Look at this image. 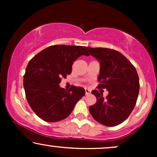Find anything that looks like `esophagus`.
Wrapping results in <instances>:
<instances>
[{"mask_svg":"<svg viewBox=\"0 0 157 157\" xmlns=\"http://www.w3.org/2000/svg\"><path fill=\"white\" fill-rule=\"evenodd\" d=\"M85 91H86V95L90 94H91V90L89 89H87V88H86V89H85Z\"/></svg>","mask_w":157,"mask_h":157,"instance_id":"obj_1","label":"esophagus"}]
</instances>
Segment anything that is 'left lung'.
Returning <instances> with one entry per match:
<instances>
[{
	"label": "left lung",
	"instance_id": "8db88e82",
	"mask_svg": "<svg viewBox=\"0 0 157 157\" xmlns=\"http://www.w3.org/2000/svg\"><path fill=\"white\" fill-rule=\"evenodd\" d=\"M87 51L100 62L99 89H106L109 94L94 90L97 102L90 106L92 117L109 127L121 124L134 109L140 91L136 68L120 52L107 48L86 47Z\"/></svg>",
	"mask_w": 157,
	"mask_h": 157
}]
</instances>
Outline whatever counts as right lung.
<instances>
[{"instance_id": "obj_1", "label": "right lung", "mask_w": 157, "mask_h": 157, "mask_svg": "<svg viewBox=\"0 0 157 157\" xmlns=\"http://www.w3.org/2000/svg\"><path fill=\"white\" fill-rule=\"evenodd\" d=\"M86 46L55 45L39 52L29 62L23 76L26 100L37 117L49 122L69 116L84 96L82 87H60L61 78L71 72V66L81 55L89 56Z\"/></svg>"}]
</instances>
